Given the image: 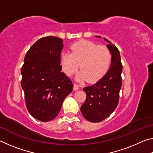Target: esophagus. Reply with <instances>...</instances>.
I'll return each mask as SVG.
<instances>
[{
    "label": "esophagus",
    "mask_w": 153,
    "mask_h": 153,
    "mask_svg": "<svg viewBox=\"0 0 153 153\" xmlns=\"http://www.w3.org/2000/svg\"><path fill=\"white\" fill-rule=\"evenodd\" d=\"M79 89V85H77V84H74V90H75V91H76V90H77Z\"/></svg>",
    "instance_id": "1"
}]
</instances>
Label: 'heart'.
<instances>
[{
  "mask_svg": "<svg viewBox=\"0 0 153 153\" xmlns=\"http://www.w3.org/2000/svg\"><path fill=\"white\" fill-rule=\"evenodd\" d=\"M111 61V54L107 46H98L88 40L74 43L71 53L64 52L61 55V67L68 76L77 70L79 65L81 71L76 76L77 81H97L107 71Z\"/></svg>",
  "mask_w": 153,
  "mask_h": 153,
  "instance_id": "1",
  "label": "heart"
}]
</instances>
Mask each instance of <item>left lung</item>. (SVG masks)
I'll return each instance as SVG.
<instances>
[{
	"mask_svg": "<svg viewBox=\"0 0 153 153\" xmlns=\"http://www.w3.org/2000/svg\"><path fill=\"white\" fill-rule=\"evenodd\" d=\"M100 38V36H97ZM107 47L111 54V66L101 79L90 86L83 88L86 94L80 110L84 118L91 122H100L105 120L117 107L120 98V90L122 85V64L120 51L106 38Z\"/></svg>",
	"mask_w": 153,
	"mask_h": 153,
	"instance_id": "8db88e82",
	"label": "left lung"
}]
</instances>
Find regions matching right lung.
<instances>
[{"mask_svg":"<svg viewBox=\"0 0 153 153\" xmlns=\"http://www.w3.org/2000/svg\"><path fill=\"white\" fill-rule=\"evenodd\" d=\"M63 42L55 36L40 38L31 46L22 67L21 85L30 115L46 122L55 119L74 84L61 72Z\"/></svg>","mask_w":153,"mask_h":153,"instance_id":"1","label":"right lung"}]
</instances>
